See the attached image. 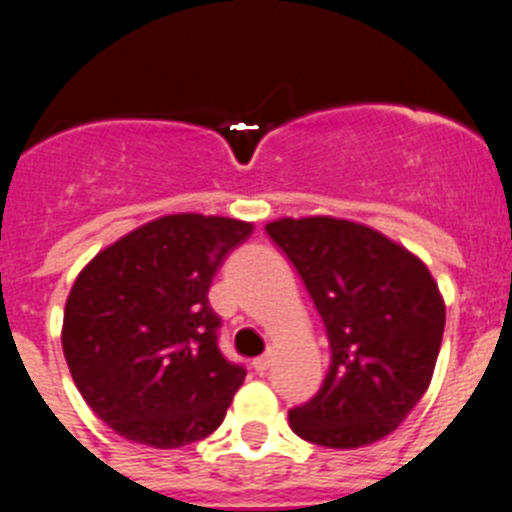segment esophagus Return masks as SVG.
Here are the masks:
<instances>
[{"label": "esophagus", "mask_w": 512, "mask_h": 512, "mask_svg": "<svg viewBox=\"0 0 512 512\" xmlns=\"http://www.w3.org/2000/svg\"><path fill=\"white\" fill-rule=\"evenodd\" d=\"M270 364H272V353H265V356H260L252 361V369H255L257 374H265V371L270 369Z\"/></svg>", "instance_id": "obj_1"}]
</instances>
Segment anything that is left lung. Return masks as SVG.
<instances>
[{
  "instance_id": "obj_1",
  "label": "left lung",
  "mask_w": 512,
  "mask_h": 512,
  "mask_svg": "<svg viewBox=\"0 0 512 512\" xmlns=\"http://www.w3.org/2000/svg\"><path fill=\"white\" fill-rule=\"evenodd\" d=\"M265 229L303 278L331 341L321 391L288 414L290 429L328 450L379 442L432 384L444 333L437 280L369 224L280 217Z\"/></svg>"
}]
</instances>
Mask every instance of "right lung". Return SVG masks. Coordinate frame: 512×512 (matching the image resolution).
<instances>
[{"instance_id": "right-lung-1", "label": "right lung", "mask_w": 512, "mask_h": 512, "mask_svg": "<svg viewBox=\"0 0 512 512\" xmlns=\"http://www.w3.org/2000/svg\"><path fill=\"white\" fill-rule=\"evenodd\" d=\"M252 222L164 214L80 270L62 353L88 407L123 439L179 450L222 424L245 369L217 346L209 285Z\"/></svg>"}]
</instances>
